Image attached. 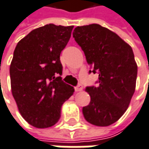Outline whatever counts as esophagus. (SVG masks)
<instances>
[{
	"label": "esophagus",
	"instance_id": "esophagus-1",
	"mask_svg": "<svg viewBox=\"0 0 149 149\" xmlns=\"http://www.w3.org/2000/svg\"><path fill=\"white\" fill-rule=\"evenodd\" d=\"M83 90V86L81 85V84H78L77 87H75V91L76 92H80V91H82Z\"/></svg>",
	"mask_w": 149,
	"mask_h": 149
}]
</instances>
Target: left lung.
Listing matches in <instances>:
<instances>
[{
    "label": "left lung",
    "mask_w": 149,
    "mask_h": 149,
    "mask_svg": "<svg viewBox=\"0 0 149 149\" xmlns=\"http://www.w3.org/2000/svg\"><path fill=\"white\" fill-rule=\"evenodd\" d=\"M73 37L92 72L99 73L98 86L85 89L90 102L83 107L84 116L94 125L108 126L125 113L136 89L137 65L133 50L115 32L97 24L76 27Z\"/></svg>",
    "instance_id": "obj_1"
}]
</instances>
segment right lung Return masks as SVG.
Masks as SVG:
<instances>
[{
	"label": "right lung",
	"mask_w": 149,
	"mask_h": 149,
	"mask_svg": "<svg viewBox=\"0 0 149 149\" xmlns=\"http://www.w3.org/2000/svg\"><path fill=\"white\" fill-rule=\"evenodd\" d=\"M73 27L49 24L36 28L21 39L13 52L12 94L21 116L36 128L55 125L63 103L73 95V87L60 77V55Z\"/></svg>",
	"instance_id": "right-lung-1"
}]
</instances>
